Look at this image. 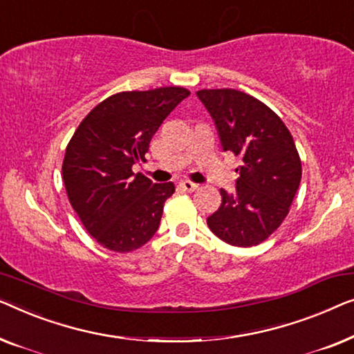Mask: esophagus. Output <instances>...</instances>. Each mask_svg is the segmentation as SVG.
<instances>
[{"label":"esophagus","instance_id":"1","mask_svg":"<svg viewBox=\"0 0 354 354\" xmlns=\"http://www.w3.org/2000/svg\"><path fill=\"white\" fill-rule=\"evenodd\" d=\"M179 187H181L183 191L192 192V191H196V189L198 187V184L191 183V181H181V183H179Z\"/></svg>","mask_w":354,"mask_h":354}]
</instances>
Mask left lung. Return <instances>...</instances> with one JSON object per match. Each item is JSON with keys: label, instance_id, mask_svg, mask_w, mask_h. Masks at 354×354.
I'll return each instance as SVG.
<instances>
[{"label": "left lung", "instance_id": "obj_1", "mask_svg": "<svg viewBox=\"0 0 354 354\" xmlns=\"http://www.w3.org/2000/svg\"><path fill=\"white\" fill-rule=\"evenodd\" d=\"M197 97L215 123L223 151L241 158L236 191L220 189L210 231L236 247H252L281 226L301 179L290 131L270 107L237 89H202Z\"/></svg>", "mask_w": 354, "mask_h": 354}]
</instances>
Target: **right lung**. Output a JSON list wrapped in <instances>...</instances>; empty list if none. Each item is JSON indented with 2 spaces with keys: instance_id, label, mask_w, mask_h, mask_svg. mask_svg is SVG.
I'll return each instance as SVG.
<instances>
[{
  "instance_id": "add662e5",
  "label": "right lung",
  "mask_w": 354,
  "mask_h": 354,
  "mask_svg": "<svg viewBox=\"0 0 354 354\" xmlns=\"http://www.w3.org/2000/svg\"><path fill=\"white\" fill-rule=\"evenodd\" d=\"M167 86L107 97L80 123L66 149L62 178L86 231L113 252H133L157 232L175 184L134 175L163 120L189 96Z\"/></svg>"
}]
</instances>
